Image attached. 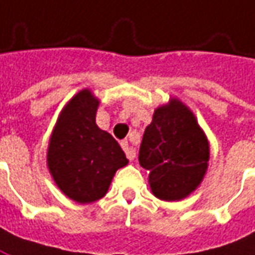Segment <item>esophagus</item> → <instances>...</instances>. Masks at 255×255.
Segmentation results:
<instances>
[{"label":"esophagus","instance_id":"esophagus-1","mask_svg":"<svg viewBox=\"0 0 255 255\" xmlns=\"http://www.w3.org/2000/svg\"><path fill=\"white\" fill-rule=\"evenodd\" d=\"M121 146H123V149L126 152V155L129 160H134L135 157V149L128 143V141H123L121 142Z\"/></svg>","mask_w":255,"mask_h":255}]
</instances>
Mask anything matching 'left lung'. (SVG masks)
<instances>
[{
    "label": "left lung",
    "instance_id": "1",
    "mask_svg": "<svg viewBox=\"0 0 255 255\" xmlns=\"http://www.w3.org/2000/svg\"><path fill=\"white\" fill-rule=\"evenodd\" d=\"M139 164L149 171L159 200L180 201L197 190L207 173L209 143L194 113L178 99L157 107L145 128Z\"/></svg>",
    "mask_w": 255,
    "mask_h": 255
}]
</instances>
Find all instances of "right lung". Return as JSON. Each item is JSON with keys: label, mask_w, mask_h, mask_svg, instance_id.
<instances>
[{"label": "right lung", "mask_w": 255, "mask_h": 255, "mask_svg": "<svg viewBox=\"0 0 255 255\" xmlns=\"http://www.w3.org/2000/svg\"><path fill=\"white\" fill-rule=\"evenodd\" d=\"M99 99L78 92L58 116L50 136L47 166L68 198L89 204L103 198L116 171L128 163L119 142L96 124Z\"/></svg>", "instance_id": "obj_1"}]
</instances>
